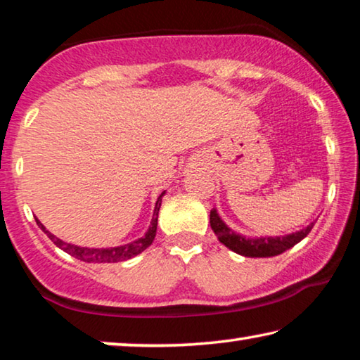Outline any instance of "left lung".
<instances>
[{"instance_id": "obj_1", "label": "left lung", "mask_w": 360, "mask_h": 360, "mask_svg": "<svg viewBox=\"0 0 360 360\" xmlns=\"http://www.w3.org/2000/svg\"><path fill=\"white\" fill-rule=\"evenodd\" d=\"M210 222L211 229L219 238V242L226 245L229 250L236 252L242 257H250V258H268V257H276V255L284 253L285 250L292 248L295 243H299L302 238L309 236L311 227H314L315 222H311L310 226L302 229L299 232L289 233V236H279V237H257L250 238L240 236V233L233 232L231 227L226 226V222L219 217L216 210H211L210 214Z\"/></svg>"}]
</instances>
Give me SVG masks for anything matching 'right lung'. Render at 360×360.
I'll return each instance as SVG.
<instances>
[{"label": "right lung", "mask_w": 360, "mask_h": 360, "mask_svg": "<svg viewBox=\"0 0 360 360\" xmlns=\"http://www.w3.org/2000/svg\"><path fill=\"white\" fill-rule=\"evenodd\" d=\"M165 195V191L160 193V196L155 201V207H154V216L153 221H150L149 231L146 232V236L138 238L131 243L127 245H120V247H112V248H86V247H77V245H71L68 242H63L61 238L55 237L53 233L46 231L39 219H35L39 224V227L44 231L51 242H53L56 247L63 250L68 255L75 257L81 262L86 263H118V262H124V259H129L133 257H136L141 252H144L146 248L153 243L154 237H155V231H158V217H159V210H160V202H162V196Z\"/></svg>", "instance_id": "right-lung-1"}]
</instances>
